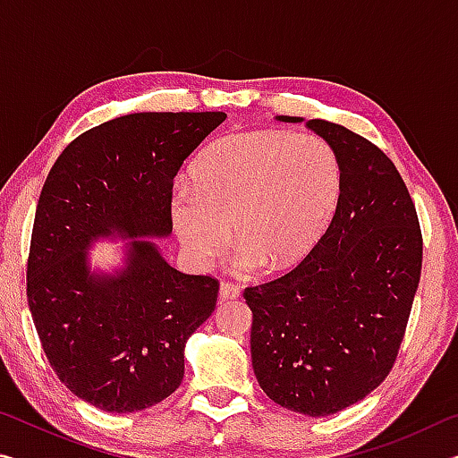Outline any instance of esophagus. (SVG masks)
Returning <instances> with one entry per match:
<instances>
[{"mask_svg": "<svg viewBox=\"0 0 458 458\" xmlns=\"http://www.w3.org/2000/svg\"><path fill=\"white\" fill-rule=\"evenodd\" d=\"M240 294V289L236 284H230V283H220V299L226 301V299H236Z\"/></svg>", "mask_w": 458, "mask_h": 458, "instance_id": "obj_1", "label": "esophagus"}]
</instances>
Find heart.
Segmentation results:
<instances>
[{
    "label": "heart",
    "mask_w": 458,
    "mask_h": 458,
    "mask_svg": "<svg viewBox=\"0 0 458 458\" xmlns=\"http://www.w3.org/2000/svg\"><path fill=\"white\" fill-rule=\"evenodd\" d=\"M341 190L339 155L325 139L244 131L208 147L191 182L174 183L169 218L198 267L224 250L230 224L236 273H276L303 259L329 228Z\"/></svg>",
    "instance_id": "1"
}]
</instances>
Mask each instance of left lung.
Here are the masks:
<instances>
[{"label": "left lung", "instance_id": "left-lung-1", "mask_svg": "<svg viewBox=\"0 0 458 458\" xmlns=\"http://www.w3.org/2000/svg\"><path fill=\"white\" fill-rule=\"evenodd\" d=\"M307 127L339 155V208L297 267L248 286L244 299L260 387L283 408L317 418L363 400L390 374L420 283L422 232L404 180L379 147L323 119Z\"/></svg>", "mask_w": 458, "mask_h": 458}]
</instances>
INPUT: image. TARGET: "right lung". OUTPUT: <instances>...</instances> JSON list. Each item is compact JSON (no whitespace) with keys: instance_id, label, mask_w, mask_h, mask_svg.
Here are the masks:
<instances>
[{"instance_id":"add662e5","label":"right lung","mask_w":458,"mask_h":458,"mask_svg":"<svg viewBox=\"0 0 458 458\" xmlns=\"http://www.w3.org/2000/svg\"><path fill=\"white\" fill-rule=\"evenodd\" d=\"M226 113H133L60 153L38 199L28 305L52 369L105 412H139L183 379V350L216 309L220 283L169 267L151 240L128 243L114 276L89 273L98 235L172 232L169 196L183 159Z\"/></svg>"}]
</instances>
